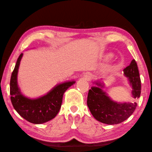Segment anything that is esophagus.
<instances>
[{
	"mask_svg": "<svg viewBox=\"0 0 152 152\" xmlns=\"http://www.w3.org/2000/svg\"><path fill=\"white\" fill-rule=\"evenodd\" d=\"M84 77H85V78L87 80H90L91 78H92V75H91V74H90V73H86V74H85Z\"/></svg>",
	"mask_w": 152,
	"mask_h": 152,
	"instance_id": "1",
	"label": "esophagus"
}]
</instances>
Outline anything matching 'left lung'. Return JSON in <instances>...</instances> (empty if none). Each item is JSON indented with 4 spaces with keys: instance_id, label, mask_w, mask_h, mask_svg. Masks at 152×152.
Listing matches in <instances>:
<instances>
[{
    "instance_id": "1",
    "label": "left lung",
    "mask_w": 152,
    "mask_h": 152,
    "mask_svg": "<svg viewBox=\"0 0 152 152\" xmlns=\"http://www.w3.org/2000/svg\"><path fill=\"white\" fill-rule=\"evenodd\" d=\"M123 71L132 86L133 97L140 98L141 80L136 60H132L131 64ZM96 84L101 88L104 87L100 82H96ZM101 88L92 87L88 94L87 105L96 120L102 123L113 125L124 122L133 114L136 108V102L118 103L114 102Z\"/></svg>"
}]
</instances>
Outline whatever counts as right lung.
Wrapping results in <instances>:
<instances>
[{"label": "right lung", "mask_w": 152, "mask_h": 152, "mask_svg": "<svg viewBox=\"0 0 152 152\" xmlns=\"http://www.w3.org/2000/svg\"><path fill=\"white\" fill-rule=\"evenodd\" d=\"M21 53L18 58L15 67L12 73L10 82V100L14 108L20 116L28 122L40 124L50 121L56 116L61 107L62 97L68 88L75 83L69 81L55 86L53 89L42 97L30 99L22 94L17 84V74Z\"/></svg>", "instance_id": "right-lung-1"}]
</instances>
